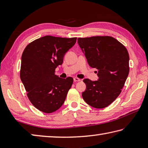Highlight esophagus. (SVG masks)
Wrapping results in <instances>:
<instances>
[{
	"label": "esophagus",
	"instance_id": "34e87169",
	"mask_svg": "<svg viewBox=\"0 0 148 148\" xmlns=\"http://www.w3.org/2000/svg\"><path fill=\"white\" fill-rule=\"evenodd\" d=\"M80 79L79 78H78V77H74V81L75 82H79L80 81Z\"/></svg>",
	"mask_w": 148,
	"mask_h": 148
}]
</instances>
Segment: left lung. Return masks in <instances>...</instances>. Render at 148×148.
<instances>
[{
    "instance_id": "8db88e82",
    "label": "left lung",
    "mask_w": 148,
    "mask_h": 148,
    "mask_svg": "<svg viewBox=\"0 0 148 148\" xmlns=\"http://www.w3.org/2000/svg\"><path fill=\"white\" fill-rule=\"evenodd\" d=\"M80 48L92 68L98 70L97 81L84 79L82 97L95 108L112 104L121 92L129 73V56L123 45L112 36L77 38Z\"/></svg>"
}]
</instances>
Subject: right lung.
I'll use <instances>...</instances> for the list:
<instances>
[{"instance_id":"obj_1","label":"right lung","mask_w":148,"mask_h":148,"mask_svg":"<svg viewBox=\"0 0 148 148\" xmlns=\"http://www.w3.org/2000/svg\"><path fill=\"white\" fill-rule=\"evenodd\" d=\"M76 39L45 36L25 48L20 77L29 101L40 111L52 113L63 104L74 80L71 77L61 78L55 71Z\"/></svg>"}]
</instances>
